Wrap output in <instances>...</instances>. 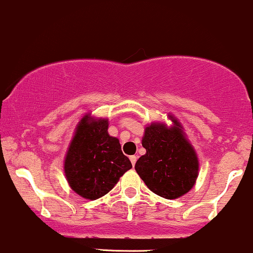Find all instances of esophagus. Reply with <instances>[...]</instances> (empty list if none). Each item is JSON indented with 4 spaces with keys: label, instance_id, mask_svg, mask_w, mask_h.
Segmentation results:
<instances>
[{
    "label": "esophagus",
    "instance_id": "34e87169",
    "mask_svg": "<svg viewBox=\"0 0 253 253\" xmlns=\"http://www.w3.org/2000/svg\"><path fill=\"white\" fill-rule=\"evenodd\" d=\"M137 156H131L129 157V160H131V163H132V166H134L135 165V162H137Z\"/></svg>",
    "mask_w": 253,
    "mask_h": 253
}]
</instances>
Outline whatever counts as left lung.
Wrapping results in <instances>:
<instances>
[{
	"mask_svg": "<svg viewBox=\"0 0 253 253\" xmlns=\"http://www.w3.org/2000/svg\"><path fill=\"white\" fill-rule=\"evenodd\" d=\"M168 118L171 126L152 122L145 127L141 145L146 154L134 168L150 191L166 199H176L196 185L199 161L180 121L171 114Z\"/></svg>",
	"mask_w": 253,
	"mask_h": 253,
	"instance_id": "1",
	"label": "left lung"
}]
</instances>
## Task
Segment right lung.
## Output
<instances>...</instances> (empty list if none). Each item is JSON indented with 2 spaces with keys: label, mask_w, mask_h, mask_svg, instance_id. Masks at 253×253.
I'll list each match as a JSON object with an SVG mask.
<instances>
[{
  "label": "right lung",
  "mask_w": 253,
  "mask_h": 253,
  "mask_svg": "<svg viewBox=\"0 0 253 253\" xmlns=\"http://www.w3.org/2000/svg\"><path fill=\"white\" fill-rule=\"evenodd\" d=\"M108 119L87 113L78 122L63 162L72 190L90 201L101 198L132 168L120 141L108 133Z\"/></svg>",
  "instance_id": "right-lung-1"
}]
</instances>
